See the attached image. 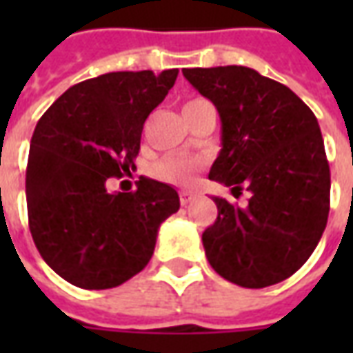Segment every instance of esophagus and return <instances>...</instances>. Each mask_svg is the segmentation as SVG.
I'll return each instance as SVG.
<instances>
[{"label": "esophagus", "instance_id": "34e87169", "mask_svg": "<svg viewBox=\"0 0 353 353\" xmlns=\"http://www.w3.org/2000/svg\"><path fill=\"white\" fill-rule=\"evenodd\" d=\"M192 199H194V194H192V192H189V191L179 192V200H181V206H187V204H189Z\"/></svg>", "mask_w": 353, "mask_h": 353}]
</instances>
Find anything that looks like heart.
Returning <instances> with one entry per match:
<instances>
[{
	"label": "heart",
	"mask_w": 353,
	"mask_h": 353,
	"mask_svg": "<svg viewBox=\"0 0 353 353\" xmlns=\"http://www.w3.org/2000/svg\"><path fill=\"white\" fill-rule=\"evenodd\" d=\"M199 101V100H192ZM189 101V103H192ZM204 161L189 154H166L161 161L154 162L153 176L161 181L172 185H191L194 181L196 172L202 168Z\"/></svg>",
	"instance_id": "heart-1"
}]
</instances>
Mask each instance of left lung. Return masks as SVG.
<instances>
[{
	"label": "left lung",
	"mask_w": 353,
	"mask_h": 353,
	"mask_svg": "<svg viewBox=\"0 0 353 353\" xmlns=\"http://www.w3.org/2000/svg\"><path fill=\"white\" fill-rule=\"evenodd\" d=\"M183 75L221 119L210 179L252 192L245 208L214 196L217 219L202 232L208 261L240 288L283 281L308 261L329 215L331 172L318 119L291 88L252 68Z\"/></svg>",
	"instance_id": "1"
}]
</instances>
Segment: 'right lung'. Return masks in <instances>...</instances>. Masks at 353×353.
<instances>
[{
  "label": "right lung",
  "instance_id": "1",
  "mask_svg": "<svg viewBox=\"0 0 353 353\" xmlns=\"http://www.w3.org/2000/svg\"><path fill=\"white\" fill-rule=\"evenodd\" d=\"M177 70L113 72L68 88L35 126L26 168L28 223L43 261L83 289H111L153 257L159 227L179 210L174 187L139 177L108 192L134 168L143 123Z\"/></svg>",
  "mask_w": 353,
  "mask_h": 353
}]
</instances>
